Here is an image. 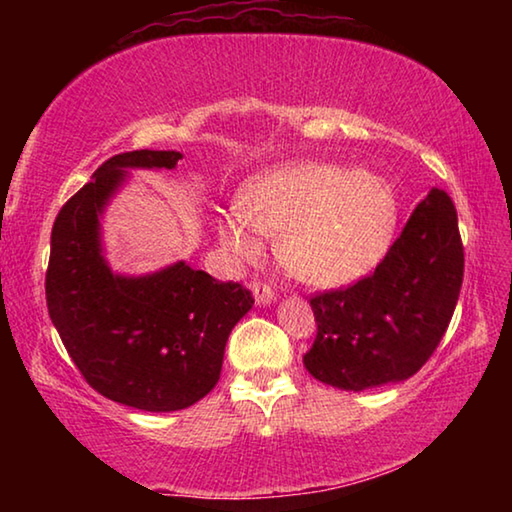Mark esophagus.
<instances>
[{
	"instance_id": "1",
	"label": "esophagus",
	"mask_w": 512,
	"mask_h": 512,
	"mask_svg": "<svg viewBox=\"0 0 512 512\" xmlns=\"http://www.w3.org/2000/svg\"><path fill=\"white\" fill-rule=\"evenodd\" d=\"M250 291H253L257 305H271V302L275 300V291L268 287L266 282H257L255 280L253 284H250Z\"/></svg>"
}]
</instances>
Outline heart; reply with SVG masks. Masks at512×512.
Masks as SVG:
<instances>
[{
	"label": "heart",
	"instance_id": "b5f03b06",
	"mask_svg": "<svg viewBox=\"0 0 512 512\" xmlns=\"http://www.w3.org/2000/svg\"><path fill=\"white\" fill-rule=\"evenodd\" d=\"M237 214L221 221V239L239 257H257L277 237V259L311 287L359 280L391 244L397 201L391 183L368 169L298 162L255 178Z\"/></svg>",
	"mask_w": 512,
	"mask_h": 512
}]
</instances>
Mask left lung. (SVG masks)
Returning a JSON list of instances; mask_svg holds the SVG:
<instances>
[{"instance_id": "1", "label": "left lung", "mask_w": 512, "mask_h": 512, "mask_svg": "<svg viewBox=\"0 0 512 512\" xmlns=\"http://www.w3.org/2000/svg\"><path fill=\"white\" fill-rule=\"evenodd\" d=\"M463 266L456 207L431 189L375 271L311 296L318 332L302 357L309 375L343 391L415 375L447 332Z\"/></svg>"}]
</instances>
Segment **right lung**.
<instances>
[{
	"label": "right lung",
	"instance_id": "add662e5",
	"mask_svg": "<svg viewBox=\"0 0 512 512\" xmlns=\"http://www.w3.org/2000/svg\"><path fill=\"white\" fill-rule=\"evenodd\" d=\"M178 151H128L94 171L51 230L47 309L60 341L94 391L133 409L196 404L219 381L228 336L253 307L239 282L185 262L144 277L115 275L101 255L99 216L126 169H173Z\"/></svg>",
	"mask_w": 512,
	"mask_h": 512
}]
</instances>
